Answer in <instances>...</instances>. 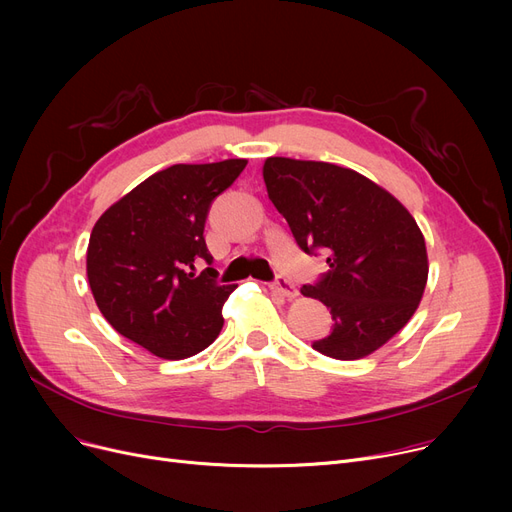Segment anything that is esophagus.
I'll list each match as a JSON object with an SVG mask.
<instances>
[{"label":"esophagus","mask_w":512,"mask_h":512,"mask_svg":"<svg viewBox=\"0 0 512 512\" xmlns=\"http://www.w3.org/2000/svg\"><path fill=\"white\" fill-rule=\"evenodd\" d=\"M270 290L276 292V294H280V297H284V299H288V301L299 297L297 286H294L290 280H286V278H282V276H278V278L270 284Z\"/></svg>","instance_id":"34e87169"}]
</instances>
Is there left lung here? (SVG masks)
Wrapping results in <instances>:
<instances>
[{"label": "left lung", "mask_w": 512, "mask_h": 512, "mask_svg": "<svg viewBox=\"0 0 512 512\" xmlns=\"http://www.w3.org/2000/svg\"><path fill=\"white\" fill-rule=\"evenodd\" d=\"M263 180L297 245L328 253L330 270L301 288L334 319L315 351L340 361L378 351L407 326L425 290V238L413 215L382 186L326 161L267 157Z\"/></svg>", "instance_id": "obj_1"}]
</instances>
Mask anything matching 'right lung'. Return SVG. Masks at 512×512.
I'll return each instance as SVG.
<instances>
[{"mask_svg": "<svg viewBox=\"0 0 512 512\" xmlns=\"http://www.w3.org/2000/svg\"><path fill=\"white\" fill-rule=\"evenodd\" d=\"M247 159L176 164L149 176L97 220L87 278L112 328L161 359H186L218 338L236 284H218L205 220Z\"/></svg>", "mask_w": 512, "mask_h": 512, "instance_id": "add662e5", "label": "right lung"}]
</instances>
